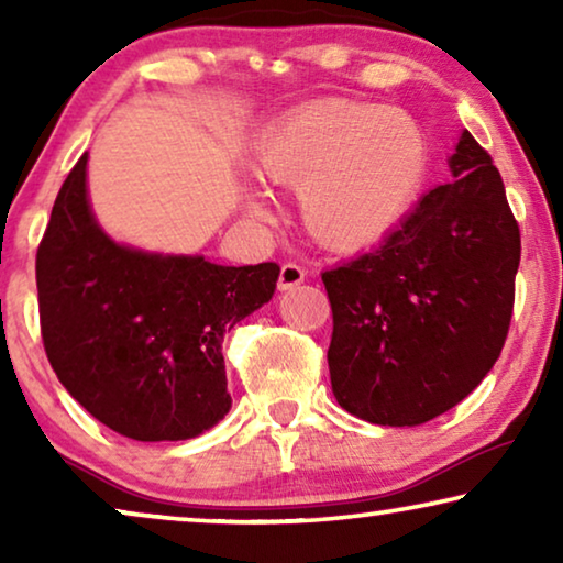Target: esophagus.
<instances>
[{"label":"esophagus","instance_id":"34e87169","mask_svg":"<svg viewBox=\"0 0 563 563\" xmlns=\"http://www.w3.org/2000/svg\"><path fill=\"white\" fill-rule=\"evenodd\" d=\"M305 276H307V272L299 264H284L282 266V272H279V289L282 291H287V289H295V287H299V284L305 282Z\"/></svg>","mask_w":563,"mask_h":563}]
</instances>
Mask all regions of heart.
I'll return each instance as SVG.
<instances>
[{
    "instance_id": "b5f03b06",
    "label": "heart",
    "mask_w": 563,
    "mask_h": 563,
    "mask_svg": "<svg viewBox=\"0 0 563 563\" xmlns=\"http://www.w3.org/2000/svg\"><path fill=\"white\" fill-rule=\"evenodd\" d=\"M256 166L299 189V212L314 241L349 253L372 249L402 225L426 187L430 145L410 114L325 99L274 122L256 143Z\"/></svg>"
}]
</instances>
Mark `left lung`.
<instances>
[{
	"mask_svg": "<svg viewBox=\"0 0 563 563\" xmlns=\"http://www.w3.org/2000/svg\"><path fill=\"white\" fill-rule=\"evenodd\" d=\"M451 172L379 249L322 272L333 395L374 426H422L456 407L510 330L520 228L503 176L468 130Z\"/></svg>",
	"mask_w": 563,
	"mask_h": 563,
	"instance_id": "left-lung-1",
	"label": "left lung"
}]
</instances>
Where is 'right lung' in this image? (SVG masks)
<instances>
[{"label": "right lung", "instance_id": "add662e5", "mask_svg": "<svg viewBox=\"0 0 563 563\" xmlns=\"http://www.w3.org/2000/svg\"><path fill=\"white\" fill-rule=\"evenodd\" d=\"M279 266H218L110 241L76 161L37 245L41 335L84 410L133 441H184L230 410L222 338L274 295Z\"/></svg>", "mask_w": 563, "mask_h": 563}]
</instances>
